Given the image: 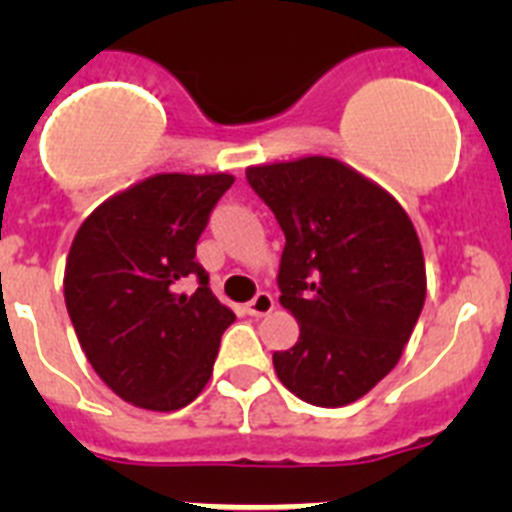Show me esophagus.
Returning a JSON list of instances; mask_svg holds the SVG:
<instances>
[{
    "label": "esophagus",
    "mask_w": 512,
    "mask_h": 512,
    "mask_svg": "<svg viewBox=\"0 0 512 512\" xmlns=\"http://www.w3.org/2000/svg\"><path fill=\"white\" fill-rule=\"evenodd\" d=\"M246 310L248 315H253V318H264V315H269V312L274 310V297H271L269 292H259V295L248 302Z\"/></svg>",
    "instance_id": "esophagus-1"
}]
</instances>
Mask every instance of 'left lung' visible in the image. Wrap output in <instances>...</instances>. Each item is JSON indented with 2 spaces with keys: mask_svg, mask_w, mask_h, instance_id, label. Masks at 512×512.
<instances>
[{
  "mask_svg": "<svg viewBox=\"0 0 512 512\" xmlns=\"http://www.w3.org/2000/svg\"><path fill=\"white\" fill-rule=\"evenodd\" d=\"M284 233L279 289L300 338L274 354L282 384L318 408L359 400L395 369L425 302V261L392 194L328 156L251 166Z\"/></svg>",
  "mask_w": 512,
  "mask_h": 512,
  "instance_id": "obj_1",
  "label": "left lung"
}]
</instances>
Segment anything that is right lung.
<instances>
[{
	"label": "right lung",
	"instance_id": "1",
	"mask_svg": "<svg viewBox=\"0 0 512 512\" xmlns=\"http://www.w3.org/2000/svg\"><path fill=\"white\" fill-rule=\"evenodd\" d=\"M230 174H156L99 205L71 243L63 295L89 364L125 402L169 413L205 390L235 320L197 241ZM184 283H197L184 293Z\"/></svg>",
	"mask_w": 512,
	"mask_h": 512
}]
</instances>
